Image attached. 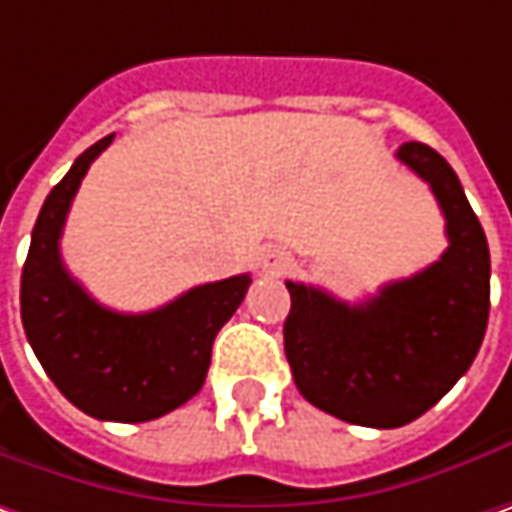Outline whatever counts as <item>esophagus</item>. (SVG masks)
Listing matches in <instances>:
<instances>
[{"instance_id": "esophagus-1", "label": "esophagus", "mask_w": 512, "mask_h": 512, "mask_svg": "<svg viewBox=\"0 0 512 512\" xmlns=\"http://www.w3.org/2000/svg\"><path fill=\"white\" fill-rule=\"evenodd\" d=\"M260 263H263V272H269V275H280V272L289 266V252H283V249H278V246H269V249H263Z\"/></svg>"}]
</instances>
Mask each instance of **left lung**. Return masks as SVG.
<instances>
[{
  "label": "left lung",
  "instance_id": "1",
  "mask_svg": "<svg viewBox=\"0 0 512 512\" xmlns=\"http://www.w3.org/2000/svg\"><path fill=\"white\" fill-rule=\"evenodd\" d=\"M430 183L447 220V252L424 272L346 303L292 283L283 323L300 395L349 424L392 430L438 404L470 369L490 315V249L450 163L424 143L395 154Z\"/></svg>",
  "mask_w": 512,
  "mask_h": 512
}]
</instances>
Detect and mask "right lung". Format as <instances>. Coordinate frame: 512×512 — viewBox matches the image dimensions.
<instances>
[{"label": "right lung", "mask_w": 512, "mask_h": 512, "mask_svg": "<svg viewBox=\"0 0 512 512\" xmlns=\"http://www.w3.org/2000/svg\"><path fill=\"white\" fill-rule=\"evenodd\" d=\"M82 151L36 217L22 266V326L56 389L100 421H151L194 398L212 364L220 326L249 289V275L194 286L166 306L125 315L105 309L68 275L59 237L91 163L111 145Z\"/></svg>", "instance_id": "1"}]
</instances>
